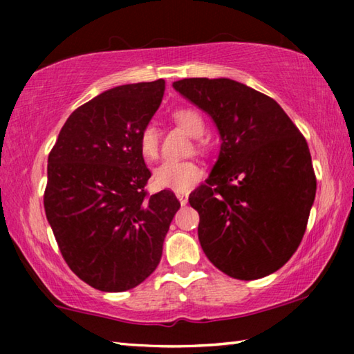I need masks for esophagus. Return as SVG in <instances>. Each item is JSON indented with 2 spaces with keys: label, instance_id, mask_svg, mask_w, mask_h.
I'll use <instances>...</instances> for the list:
<instances>
[{
  "label": "esophagus",
  "instance_id": "1",
  "mask_svg": "<svg viewBox=\"0 0 354 354\" xmlns=\"http://www.w3.org/2000/svg\"><path fill=\"white\" fill-rule=\"evenodd\" d=\"M176 198L179 200V203H181L183 206H185L189 201V195L184 194V192H176Z\"/></svg>",
  "mask_w": 354,
  "mask_h": 354
}]
</instances>
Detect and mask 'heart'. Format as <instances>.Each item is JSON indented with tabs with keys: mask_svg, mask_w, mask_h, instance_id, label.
<instances>
[{
	"mask_svg": "<svg viewBox=\"0 0 354 354\" xmlns=\"http://www.w3.org/2000/svg\"><path fill=\"white\" fill-rule=\"evenodd\" d=\"M173 118L190 136L200 137L205 133V120L201 113L192 107H179L173 112ZM139 149L142 156L148 160L156 159L159 149L158 128L148 123L142 128L139 134ZM201 178V169L194 160H165L154 170V184L160 189L173 192L189 190Z\"/></svg>",
	"mask_w": 354,
	"mask_h": 354,
	"instance_id": "1",
	"label": "heart"
}]
</instances>
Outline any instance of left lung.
Returning <instances> with one entry per match:
<instances>
[{"label":"left lung","mask_w":354,"mask_h":354,"mask_svg":"<svg viewBox=\"0 0 354 354\" xmlns=\"http://www.w3.org/2000/svg\"><path fill=\"white\" fill-rule=\"evenodd\" d=\"M175 91L214 120L220 154L189 196L201 248L227 277L251 281L295 253L315 198L306 139L277 101L242 82L187 77Z\"/></svg>","instance_id":"obj_1"}]
</instances>
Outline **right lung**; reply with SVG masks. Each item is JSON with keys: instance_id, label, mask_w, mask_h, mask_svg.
<instances>
[{"instance_id": "add662e5", "label": "right lung", "mask_w": 354, "mask_h": 354, "mask_svg": "<svg viewBox=\"0 0 354 354\" xmlns=\"http://www.w3.org/2000/svg\"><path fill=\"white\" fill-rule=\"evenodd\" d=\"M164 91L158 80L103 92L71 113L48 156V223L71 272L93 289L143 283L181 206L170 190L147 195L151 173L139 149Z\"/></svg>"}]
</instances>
